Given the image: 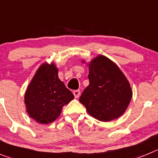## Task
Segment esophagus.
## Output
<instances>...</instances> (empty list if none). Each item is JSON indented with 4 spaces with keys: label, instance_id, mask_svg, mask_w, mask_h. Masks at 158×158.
Instances as JSON below:
<instances>
[{
    "label": "esophagus",
    "instance_id": "esophagus-1",
    "mask_svg": "<svg viewBox=\"0 0 158 158\" xmlns=\"http://www.w3.org/2000/svg\"><path fill=\"white\" fill-rule=\"evenodd\" d=\"M80 90H79V89H77V90H74L73 91V94H74L75 97L76 98H78V97H79V96H80Z\"/></svg>",
    "mask_w": 158,
    "mask_h": 158
}]
</instances>
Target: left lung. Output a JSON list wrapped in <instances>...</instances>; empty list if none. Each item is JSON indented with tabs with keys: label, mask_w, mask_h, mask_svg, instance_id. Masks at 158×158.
<instances>
[{
	"label": "left lung",
	"mask_w": 158,
	"mask_h": 158,
	"mask_svg": "<svg viewBox=\"0 0 158 158\" xmlns=\"http://www.w3.org/2000/svg\"><path fill=\"white\" fill-rule=\"evenodd\" d=\"M88 67L89 84L79 101L97 120L110 122L118 118L126 111L132 97L127 78L115 63L101 54L88 63Z\"/></svg>",
	"instance_id": "left-lung-1"
}]
</instances>
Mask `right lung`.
<instances>
[{
	"label": "right lung",
	"instance_id": "obj_1",
	"mask_svg": "<svg viewBox=\"0 0 158 158\" xmlns=\"http://www.w3.org/2000/svg\"><path fill=\"white\" fill-rule=\"evenodd\" d=\"M73 99L74 95L59 79L58 70L54 62L40 66L25 94L28 114L41 124L55 121L62 107Z\"/></svg>",
	"mask_w": 158,
	"mask_h": 158
}]
</instances>
